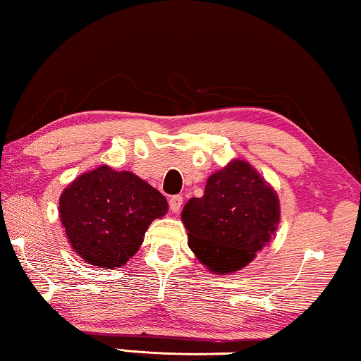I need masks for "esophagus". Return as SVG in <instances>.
Masks as SVG:
<instances>
[{
	"mask_svg": "<svg viewBox=\"0 0 361 361\" xmlns=\"http://www.w3.org/2000/svg\"><path fill=\"white\" fill-rule=\"evenodd\" d=\"M169 204H170V211H171V212H175V214H178V212H180V209H181V206H183V196H180V195L171 196V197H170V201H169Z\"/></svg>",
	"mask_w": 361,
	"mask_h": 361,
	"instance_id": "34e87169",
	"label": "esophagus"
}]
</instances>
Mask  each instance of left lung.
Returning a JSON list of instances; mask_svg holds the SVG:
<instances>
[{"mask_svg":"<svg viewBox=\"0 0 361 361\" xmlns=\"http://www.w3.org/2000/svg\"><path fill=\"white\" fill-rule=\"evenodd\" d=\"M188 245L217 274L245 267L264 248L281 219L277 195L243 160H233L209 176L202 197L181 212Z\"/></svg>","mask_w":361,"mask_h":361,"instance_id":"left-lung-1","label":"left lung"}]
</instances>
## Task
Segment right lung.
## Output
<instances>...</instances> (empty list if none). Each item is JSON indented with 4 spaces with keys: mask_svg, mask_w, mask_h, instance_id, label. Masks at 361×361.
Returning a JSON list of instances; mask_svg holds the SVG:
<instances>
[{
    "mask_svg": "<svg viewBox=\"0 0 361 361\" xmlns=\"http://www.w3.org/2000/svg\"><path fill=\"white\" fill-rule=\"evenodd\" d=\"M166 199L131 171L99 166L74 180L60 197V217L73 250L92 266L126 264Z\"/></svg>",
    "mask_w": 361,
    "mask_h": 361,
    "instance_id": "right-lung-1",
    "label": "right lung"
}]
</instances>
